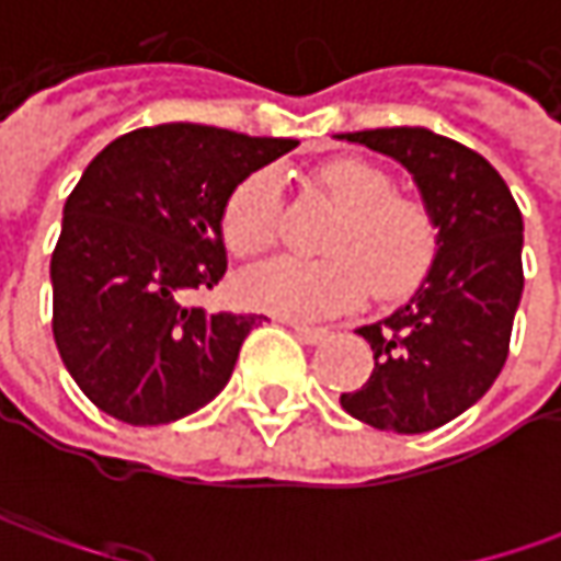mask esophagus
<instances>
[{
    "label": "esophagus",
    "mask_w": 561,
    "mask_h": 561,
    "mask_svg": "<svg viewBox=\"0 0 561 561\" xmlns=\"http://www.w3.org/2000/svg\"><path fill=\"white\" fill-rule=\"evenodd\" d=\"M293 328V334L299 336L302 343H309V346H314V343H321V340H328V331L324 328H309V324H299V321H287Z\"/></svg>",
    "instance_id": "1"
}]
</instances>
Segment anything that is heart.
<instances>
[{"label": "heart", "instance_id": "heart-1", "mask_svg": "<svg viewBox=\"0 0 561 561\" xmlns=\"http://www.w3.org/2000/svg\"><path fill=\"white\" fill-rule=\"evenodd\" d=\"M314 190L336 208L321 259L280 255L240 274L237 293L249 309L280 318H328L358 306L365 293L397 299L415 290L437 252L431 211L393 193L390 178L362 159H331L312 171ZM277 178L252 171L230 190L221 230L233 255H259L277 233Z\"/></svg>", "mask_w": 561, "mask_h": 561}]
</instances>
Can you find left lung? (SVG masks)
Wrapping results in <instances>:
<instances>
[{
    "label": "left lung",
    "instance_id": "1",
    "mask_svg": "<svg viewBox=\"0 0 561 561\" xmlns=\"http://www.w3.org/2000/svg\"><path fill=\"white\" fill-rule=\"evenodd\" d=\"M336 140L402 164L437 227L419 290L356 331L371 343L375 371L340 405L377 431L424 434L471 409L506 365L525 290L522 211L484 156L427 127H377Z\"/></svg>",
    "mask_w": 561,
    "mask_h": 561
}]
</instances>
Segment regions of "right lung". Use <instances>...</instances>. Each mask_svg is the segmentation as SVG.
Here are the masks:
<instances>
[{"mask_svg": "<svg viewBox=\"0 0 561 561\" xmlns=\"http://www.w3.org/2000/svg\"><path fill=\"white\" fill-rule=\"evenodd\" d=\"M299 142L159 124L108 142L61 211L53 334L77 387L124 424L193 415L227 387L262 314H208L186 293L227 271L230 190Z\"/></svg>", "mask_w": 561, "mask_h": 561, "instance_id": "obj_1", "label": "right lung"}]
</instances>
